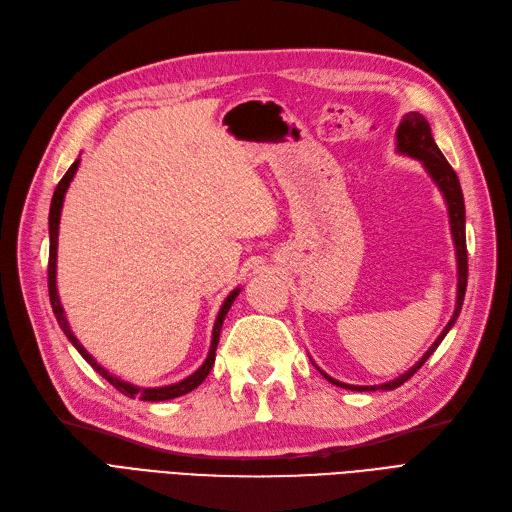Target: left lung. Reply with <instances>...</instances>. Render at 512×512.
Instances as JSON below:
<instances>
[{
    "instance_id": "1",
    "label": "left lung",
    "mask_w": 512,
    "mask_h": 512,
    "mask_svg": "<svg viewBox=\"0 0 512 512\" xmlns=\"http://www.w3.org/2000/svg\"><path fill=\"white\" fill-rule=\"evenodd\" d=\"M396 150L400 154H407V156H413V158H417V161H421V165H424V169L428 171V175L434 180L438 190L443 192L447 209H449V224H451V235H453V243H455V258H457V301H455V311L451 315L449 324L445 326V330L438 334V339L432 343V347L404 375H400L392 381H387V383H381V385H349V383H341L337 379L328 377L324 370H320L324 379H328L332 385H339V387H345V390H354V392L396 390V387H400L404 381H409L417 373V370L426 364V360L434 354L436 347L440 345V341L447 337V332L455 324L457 315H460L462 305H464V294H466V284H468L466 209H464L462 186H460V180H457L453 167L447 163V158L443 156V152L438 150L428 120L421 116L419 112L404 114L402 122L398 125V131H396Z\"/></svg>"
}]
</instances>
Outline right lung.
Instances as JSON below:
<instances>
[{
    "label": "right lung",
    "instance_id": "right-lung-1",
    "mask_svg": "<svg viewBox=\"0 0 512 512\" xmlns=\"http://www.w3.org/2000/svg\"><path fill=\"white\" fill-rule=\"evenodd\" d=\"M78 165H80V158L78 161H74V165L67 169V173L63 175V180L57 184L55 188V195H52V201H50V214H48V233H50V252H48V294H50V305H52V311H55V317L57 322L61 326V330L65 332V337L72 341V345L80 351V356L91 364L97 373L105 379L110 381L116 390L120 394H125L129 398H139V400H146V402H161V400H171V398H178V396H184L188 392L195 390V387H199L205 377L209 375L211 366H214L216 362V347H218V341H220V330H222V324H224V317L228 313V309H231V305L235 303V298L239 296L241 288H235L231 294L226 296V301L222 303L220 311H218V317H216V324H214V332H211V347H209V354L205 358V362L192 373L190 377L173 383V385H165V387H137V385H131L127 381L118 379L116 375L108 373L88 351L82 347V343L76 339V334L72 332V328H69L67 324V317H65V311H63V305L59 301V292H57V241H59V222H61V209H63V199H65V192L69 188V182L74 180V175L78 171Z\"/></svg>",
    "mask_w": 512,
    "mask_h": 512
}]
</instances>
